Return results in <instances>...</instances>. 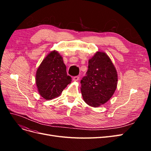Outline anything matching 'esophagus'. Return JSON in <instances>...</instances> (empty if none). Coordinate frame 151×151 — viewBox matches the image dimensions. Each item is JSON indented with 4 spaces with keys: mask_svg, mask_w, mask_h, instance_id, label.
<instances>
[{
    "mask_svg": "<svg viewBox=\"0 0 151 151\" xmlns=\"http://www.w3.org/2000/svg\"><path fill=\"white\" fill-rule=\"evenodd\" d=\"M73 80H74V81H77L79 80V76H74V77H73Z\"/></svg>",
    "mask_w": 151,
    "mask_h": 151,
    "instance_id": "34e87169",
    "label": "esophagus"
}]
</instances>
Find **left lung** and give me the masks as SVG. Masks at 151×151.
<instances>
[{
    "label": "left lung",
    "instance_id": "left-lung-1",
    "mask_svg": "<svg viewBox=\"0 0 151 151\" xmlns=\"http://www.w3.org/2000/svg\"><path fill=\"white\" fill-rule=\"evenodd\" d=\"M117 72L106 53L98 52L88 62L86 76L81 81L84 101L91 106L97 107L106 103L115 93Z\"/></svg>",
    "mask_w": 151,
    "mask_h": 151
}]
</instances>
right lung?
<instances>
[{"label": "right lung", "mask_w": 151, "mask_h": 151, "mask_svg": "<svg viewBox=\"0 0 151 151\" xmlns=\"http://www.w3.org/2000/svg\"><path fill=\"white\" fill-rule=\"evenodd\" d=\"M71 81L62 57L56 51L50 52L45 58L36 71V86L40 94L45 99L58 96Z\"/></svg>", "instance_id": "1"}]
</instances>
